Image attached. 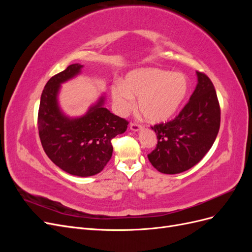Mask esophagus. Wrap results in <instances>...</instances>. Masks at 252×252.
Listing matches in <instances>:
<instances>
[{"label":"esophagus","instance_id":"esophagus-1","mask_svg":"<svg viewBox=\"0 0 252 252\" xmlns=\"http://www.w3.org/2000/svg\"><path fill=\"white\" fill-rule=\"evenodd\" d=\"M141 128H142V126L139 123H135V122H131L130 123V129L133 131H139Z\"/></svg>","mask_w":252,"mask_h":252}]
</instances>
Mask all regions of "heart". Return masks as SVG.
<instances>
[{
    "mask_svg": "<svg viewBox=\"0 0 252 252\" xmlns=\"http://www.w3.org/2000/svg\"><path fill=\"white\" fill-rule=\"evenodd\" d=\"M188 93V80L183 73L159 68H143L129 72L122 85H114L111 94L120 113L132 108L138 98V108L152 123L168 121L178 111Z\"/></svg>",
    "mask_w": 252,
    "mask_h": 252,
    "instance_id": "b5f03b06",
    "label": "heart"
}]
</instances>
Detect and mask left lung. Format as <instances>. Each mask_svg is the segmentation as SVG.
Returning a JSON list of instances; mask_svg holds the SVG:
<instances>
[{
    "mask_svg": "<svg viewBox=\"0 0 252 252\" xmlns=\"http://www.w3.org/2000/svg\"><path fill=\"white\" fill-rule=\"evenodd\" d=\"M196 74L197 85L178 116L167 123L151 126L158 144L148 159L162 173H180L196 165L219 133L220 108L215 86L205 73Z\"/></svg>",
    "mask_w": 252,
    "mask_h": 252,
    "instance_id": "1",
    "label": "left lung"
}]
</instances>
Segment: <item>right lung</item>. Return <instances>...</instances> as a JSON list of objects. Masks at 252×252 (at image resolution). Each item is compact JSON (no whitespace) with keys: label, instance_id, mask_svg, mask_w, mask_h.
<instances>
[{"label":"right lung","instance_id":"1","mask_svg":"<svg viewBox=\"0 0 252 252\" xmlns=\"http://www.w3.org/2000/svg\"><path fill=\"white\" fill-rule=\"evenodd\" d=\"M83 65L72 64L47 82L41 95L37 128L45 154L61 169L78 177L101 172L112 156L111 141L124 133L128 121L105 108L104 96L81 118L69 119L60 110L61 84L79 74Z\"/></svg>","mask_w":252,"mask_h":252}]
</instances>
